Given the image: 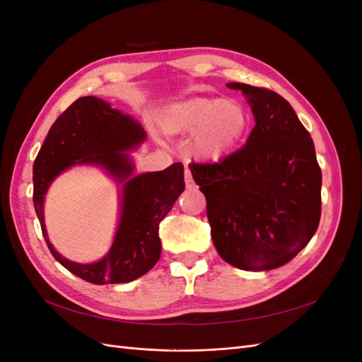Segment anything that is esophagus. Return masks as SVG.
<instances>
[{
	"label": "esophagus",
	"mask_w": 362,
	"mask_h": 362,
	"mask_svg": "<svg viewBox=\"0 0 362 362\" xmlns=\"http://www.w3.org/2000/svg\"><path fill=\"white\" fill-rule=\"evenodd\" d=\"M184 181H185V185H187L189 189L194 187V181H193V177H192V172H190V169L187 166H185V170H184Z\"/></svg>",
	"instance_id": "34e87169"
}]
</instances>
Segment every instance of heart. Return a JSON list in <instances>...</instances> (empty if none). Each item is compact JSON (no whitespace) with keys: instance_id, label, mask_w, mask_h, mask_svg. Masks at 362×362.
Wrapping results in <instances>:
<instances>
[{"instance_id":"heart-1","label":"heart","mask_w":362,"mask_h":362,"mask_svg":"<svg viewBox=\"0 0 362 362\" xmlns=\"http://www.w3.org/2000/svg\"><path fill=\"white\" fill-rule=\"evenodd\" d=\"M168 134H196L204 157H221L242 139L247 127L243 107L223 100H192L170 107L161 120Z\"/></svg>"}]
</instances>
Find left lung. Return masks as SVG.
<instances>
[{"label": "left lung", "mask_w": 362, "mask_h": 362, "mask_svg": "<svg viewBox=\"0 0 362 362\" xmlns=\"http://www.w3.org/2000/svg\"><path fill=\"white\" fill-rule=\"evenodd\" d=\"M255 116L246 144L217 163H190L206 199L217 254L243 270L287 264L308 245L322 214V170L290 103L266 87L229 83Z\"/></svg>", "instance_id": "left-lung-1"}]
</instances>
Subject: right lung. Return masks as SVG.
Wrapping results in <instances>:
<instances>
[{
	"mask_svg": "<svg viewBox=\"0 0 362 362\" xmlns=\"http://www.w3.org/2000/svg\"><path fill=\"white\" fill-rule=\"evenodd\" d=\"M145 139L146 133L133 117L95 96H83L52 124L33 164V204L49 252L64 269L96 286L134 281L157 264L160 222L185 187L182 163L131 177L133 163L125 151ZM81 162L100 163L124 181L123 214L115 242L109 254L92 265H78L57 255L42 221V199L49 184L63 170Z\"/></svg>",
	"mask_w": 362,
	"mask_h": 362,
	"instance_id": "right-lung-1",
	"label": "right lung"
}]
</instances>
